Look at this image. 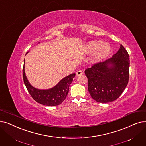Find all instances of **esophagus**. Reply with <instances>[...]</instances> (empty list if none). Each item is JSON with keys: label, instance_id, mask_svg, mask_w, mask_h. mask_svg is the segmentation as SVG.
I'll list each match as a JSON object with an SVG mask.
<instances>
[{"label": "esophagus", "instance_id": "34e87169", "mask_svg": "<svg viewBox=\"0 0 146 146\" xmlns=\"http://www.w3.org/2000/svg\"><path fill=\"white\" fill-rule=\"evenodd\" d=\"M82 73H82V72L81 70H78V71L76 72V74L77 76H79L82 75Z\"/></svg>", "mask_w": 146, "mask_h": 146}]
</instances>
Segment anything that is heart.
<instances>
[{
	"mask_svg": "<svg viewBox=\"0 0 146 146\" xmlns=\"http://www.w3.org/2000/svg\"><path fill=\"white\" fill-rule=\"evenodd\" d=\"M85 53L92 56L91 61L92 62H98L103 60L111 51V46L109 43L101 41H91L87 43L85 46Z\"/></svg>",
	"mask_w": 146,
	"mask_h": 146,
	"instance_id": "heart-1",
	"label": "heart"
}]
</instances>
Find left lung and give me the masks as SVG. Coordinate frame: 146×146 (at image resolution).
Returning <instances> with one entry per match:
<instances>
[{
	"mask_svg": "<svg viewBox=\"0 0 146 146\" xmlns=\"http://www.w3.org/2000/svg\"><path fill=\"white\" fill-rule=\"evenodd\" d=\"M85 73L91 97L98 103L111 102L119 97L128 85L129 56L120 45L111 58L88 68Z\"/></svg>",
	"mask_w": 146,
	"mask_h": 146,
	"instance_id": "1",
	"label": "left lung"
}]
</instances>
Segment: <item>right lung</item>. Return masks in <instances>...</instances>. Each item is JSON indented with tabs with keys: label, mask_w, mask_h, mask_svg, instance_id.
I'll use <instances>...</instances> for the list:
<instances>
[{
	"label": "right lung",
	"mask_w": 146,
	"mask_h": 146,
	"mask_svg": "<svg viewBox=\"0 0 146 146\" xmlns=\"http://www.w3.org/2000/svg\"><path fill=\"white\" fill-rule=\"evenodd\" d=\"M75 73H72L62 79L57 84L48 90H39L33 87L30 84L25 73L24 66L23 70V77L24 84L31 97L36 102L47 106L59 105L66 99L68 93L69 86L75 77Z\"/></svg>",
	"instance_id": "obj_1"
}]
</instances>
